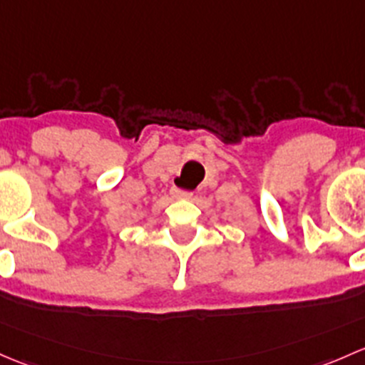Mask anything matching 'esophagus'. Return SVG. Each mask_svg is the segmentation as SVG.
Masks as SVG:
<instances>
[{
    "instance_id": "obj_1",
    "label": "esophagus",
    "mask_w": 365,
    "mask_h": 365,
    "mask_svg": "<svg viewBox=\"0 0 365 365\" xmlns=\"http://www.w3.org/2000/svg\"><path fill=\"white\" fill-rule=\"evenodd\" d=\"M170 195H172V197H174V198H191V197H193V193H190V191L178 190V187H172Z\"/></svg>"
}]
</instances>
